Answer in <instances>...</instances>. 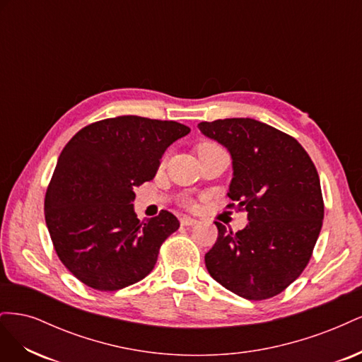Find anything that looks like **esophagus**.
Segmentation results:
<instances>
[{"mask_svg": "<svg viewBox=\"0 0 362 362\" xmlns=\"http://www.w3.org/2000/svg\"><path fill=\"white\" fill-rule=\"evenodd\" d=\"M196 223H198V221H196V218H193V217H190V216H182L181 217V225L182 226H193Z\"/></svg>", "mask_w": 362, "mask_h": 362, "instance_id": "esophagus-1", "label": "esophagus"}]
</instances>
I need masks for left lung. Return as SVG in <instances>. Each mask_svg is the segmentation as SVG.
<instances>
[{"label":"left lung","mask_w":362,"mask_h":362,"mask_svg":"<svg viewBox=\"0 0 362 362\" xmlns=\"http://www.w3.org/2000/svg\"><path fill=\"white\" fill-rule=\"evenodd\" d=\"M198 128L231 154L228 196L249 218L238 233L216 222L206 270L240 298H273L298 279L319 238L325 214L319 173L298 140L259 120L217 119Z\"/></svg>","instance_id":"1"}]
</instances>
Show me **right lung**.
<instances>
[{
	"instance_id": "add662e5",
	"label": "right lung",
	"mask_w": 362,
	"mask_h": 362,
	"mask_svg": "<svg viewBox=\"0 0 362 362\" xmlns=\"http://www.w3.org/2000/svg\"><path fill=\"white\" fill-rule=\"evenodd\" d=\"M190 128L140 116L104 119L63 148L45 196V221L60 261L87 287L115 291L154 269L160 246L180 228L163 210L139 221L134 189Z\"/></svg>"
}]
</instances>
